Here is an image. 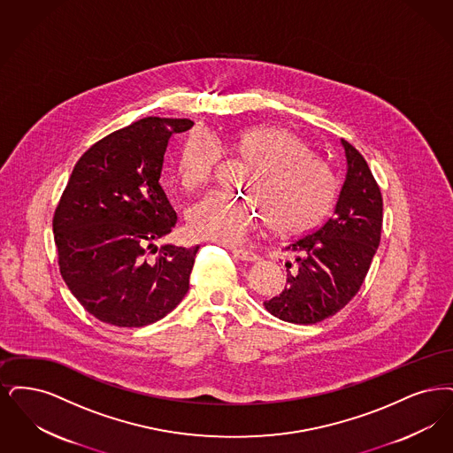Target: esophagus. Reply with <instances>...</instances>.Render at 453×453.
Masks as SVG:
<instances>
[{
	"label": "esophagus",
	"mask_w": 453,
	"mask_h": 453,
	"mask_svg": "<svg viewBox=\"0 0 453 453\" xmlns=\"http://www.w3.org/2000/svg\"><path fill=\"white\" fill-rule=\"evenodd\" d=\"M230 250H232V254L238 257L240 260H245V262H256V260H258V256H257L254 250H249V249H238V247H232Z\"/></svg>",
	"instance_id": "34e87169"
}]
</instances>
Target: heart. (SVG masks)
<instances>
[{"label": "heart", "mask_w": 453, "mask_h": 453, "mask_svg": "<svg viewBox=\"0 0 453 453\" xmlns=\"http://www.w3.org/2000/svg\"><path fill=\"white\" fill-rule=\"evenodd\" d=\"M232 152L250 165L240 186L247 193L234 196L213 191L189 211L195 235L238 245L249 240L265 219L280 232H299L323 217L334 203L336 180L330 165L311 156L310 147L289 130L252 127L238 134ZM223 156L221 143L196 130L184 140L176 171L184 189L206 186Z\"/></svg>", "instance_id": "obj_1"}]
</instances>
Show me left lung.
<instances>
[{
    "instance_id": "obj_1",
    "label": "left lung",
    "mask_w": 453,
    "mask_h": 453,
    "mask_svg": "<svg viewBox=\"0 0 453 453\" xmlns=\"http://www.w3.org/2000/svg\"><path fill=\"white\" fill-rule=\"evenodd\" d=\"M340 143L347 174L334 215L289 242L286 249L297 254L296 269L284 291L264 301L265 310L282 321L315 325L338 313L358 293L380 242V189L362 154L347 140Z\"/></svg>"
}]
</instances>
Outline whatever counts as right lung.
Wrapping results in <instances>:
<instances>
[{
    "mask_svg": "<svg viewBox=\"0 0 453 453\" xmlns=\"http://www.w3.org/2000/svg\"><path fill=\"white\" fill-rule=\"evenodd\" d=\"M195 123L147 117L101 138L74 165L54 213L62 279L99 321L138 328L171 313L189 289L199 247L154 242L177 215L158 184L169 138Z\"/></svg>",
    "mask_w": 453,
    "mask_h": 453,
    "instance_id": "1",
    "label": "right lung"
}]
</instances>
